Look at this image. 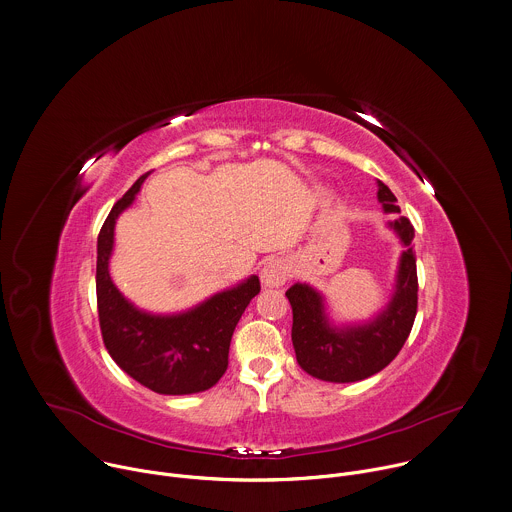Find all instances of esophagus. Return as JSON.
Returning a JSON list of instances; mask_svg holds the SVG:
<instances>
[{
	"label": "esophagus",
	"instance_id": "1",
	"mask_svg": "<svg viewBox=\"0 0 512 512\" xmlns=\"http://www.w3.org/2000/svg\"><path fill=\"white\" fill-rule=\"evenodd\" d=\"M291 277V267L285 259H271L261 269V283L265 287H281Z\"/></svg>",
	"mask_w": 512,
	"mask_h": 512
}]
</instances>
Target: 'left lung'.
<instances>
[{"label": "left lung", "mask_w": 512, "mask_h": 512, "mask_svg": "<svg viewBox=\"0 0 512 512\" xmlns=\"http://www.w3.org/2000/svg\"><path fill=\"white\" fill-rule=\"evenodd\" d=\"M378 201L384 213H400L394 193L382 181H378ZM388 227L398 235L404 251L394 293L388 305L370 321L335 325L317 289L295 283L285 291L293 309L291 342L297 364L317 380L335 384L366 380L382 372L406 344L418 307L414 227L406 217H396Z\"/></svg>", "instance_id": "8db88e82"}]
</instances>
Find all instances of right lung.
I'll return each mask as SVG.
<instances>
[{
	"mask_svg": "<svg viewBox=\"0 0 512 512\" xmlns=\"http://www.w3.org/2000/svg\"><path fill=\"white\" fill-rule=\"evenodd\" d=\"M148 175L112 207L98 235L96 297L102 339L118 368L144 388L166 396L197 394L213 388L227 372L233 331L261 285L259 277L251 275L187 311L166 315L138 309L128 301L108 269L114 227Z\"/></svg>",
	"mask_w": 512,
	"mask_h": 512,
	"instance_id": "right-lung-1",
	"label": "right lung"
}]
</instances>
